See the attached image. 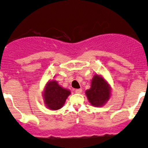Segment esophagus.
<instances>
[{
  "label": "esophagus",
  "mask_w": 148,
  "mask_h": 148,
  "mask_svg": "<svg viewBox=\"0 0 148 148\" xmlns=\"http://www.w3.org/2000/svg\"><path fill=\"white\" fill-rule=\"evenodd\" d=\"M75 93L80 94L82 92V90L81 89H76L75 90Z\"/></svg>",
  "instance_id": "esophagus-1"
}]
</instances>
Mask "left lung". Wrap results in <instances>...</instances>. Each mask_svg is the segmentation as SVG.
<instances>
[{
	"label": "left lung",
	"mask_w": 148,
	"mask_h": 148,
	"mask_svg": "<svg viewBox=\"0 0 148 148\" xmlns=\"http://www.w3.org/2000/svg\"><path fill=\"white\" fill-rule=\"evenodd\" d=\"M85 95L92 106L101 107L110 97L111 87L102 75L96 74L91 80L90 88L85 91Z\"/></svg>",
	"instance_id": "left-lung-1"
}]
</instances>
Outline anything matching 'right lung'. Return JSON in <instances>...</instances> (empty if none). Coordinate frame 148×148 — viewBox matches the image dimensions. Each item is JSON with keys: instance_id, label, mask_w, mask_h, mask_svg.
<instances>
[{"instance_id": "obj_1", "label": "right lung", "mask_w": 148, "mask_h": 148, "mask_svg": "<svg viewBox=\"0 0 148 148\" xmlns=\"http://www.w3.org/2000/svg\"><path fill=\"white\" fill-rule=\"evenodd\" d=\"M70 95L71 91L63 88L56 80H49L45 85L42 93L45 106L51 110L60 109Z\"/></svg>"}]
</instances>
